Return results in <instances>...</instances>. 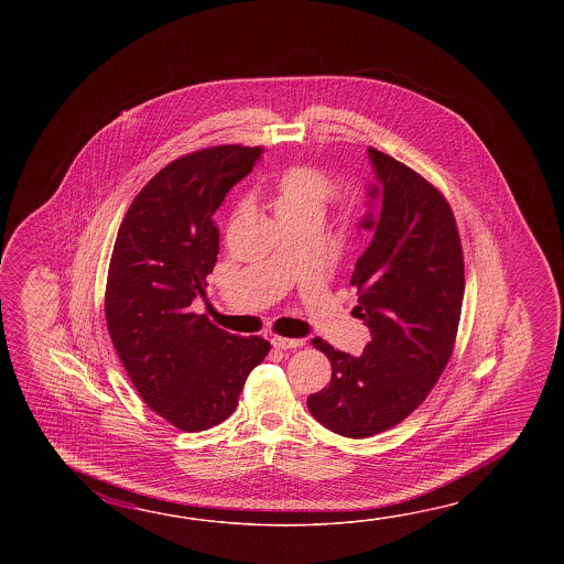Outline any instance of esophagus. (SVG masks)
Segmentation results:
<instances>
[{"label": "esophagus", "instance_id": "obj_1", "mask_svg": "<svg viewBox=\"0 0 564 564\" xmlns=\"http://www.w3.org/2000/svg\"><path fill=\"white\" fill-rule=\"evenodd\" d=\"M272 345L274 348H299L304 345V338H286V336H272Z\"/></svg>", "mask_w": 564, "mask_h": 564}]
</instances>
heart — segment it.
Here are the masks:
<instances>
[{
	"mask_svg": "<svg viewBox=\"0 0 564 564\" xmlns=\"http://www.w3.org/2000/svg\"><path fill=\"white\" fill-rule=\"evenodd\" d=\"M340 195L335 181L308 167L288 169L276 181L274 212L276 217L312 216L323 219L324 209Z\"/></svg>",
	"mask_w": 564,
	"mask_h": 564,
	"instance_id": "1",
	"label": "heart"
}]
</instances>
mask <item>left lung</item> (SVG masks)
<instances>
[{
    "instance_id": "8db88e82",
    "label": "left lung",
    "mask_w": 564,
    "mask_h": 564,
    "mask_svg": "<svg viewBox=\"0 0 564 564\" xmlns=\"http://www.w3.org/2000/svg\"><path fill=\"white\" fill-rule=\"evenodd\" d=\"M377 183L360 228L371 229L350 286L352 314L371 330L360 357L323 338L312 345L330 360L328 387L306 399L326 430L360 440L405 420L430 395L456 343L464 300V256L456 217L444 195L408 165L369 147ZM377 209V207H375Z\"/></svg>"
}]
</instances>
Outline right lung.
I'll list each match as a JSON object with an SVG mask.
<instances>
[{
  "mask_svg": "<svg viewBox=\"0 0 564 564\" xmlns=\"http://www.w3.org/2000/svg\"><path fill=\"white\" fill-rule=\"evenodd\" d=\"M262 147L221 144L180 156L132 199L108 265V335L134 389L181 432H204L238 408L264 360L262 336H236L192 312L219 253L214 214Z\"/></svg>",
  "mask_w": 564,
  "mask_h": 564,
  "instance_id": "obj_1",
  "label": "right lung"
}]
</instances>
